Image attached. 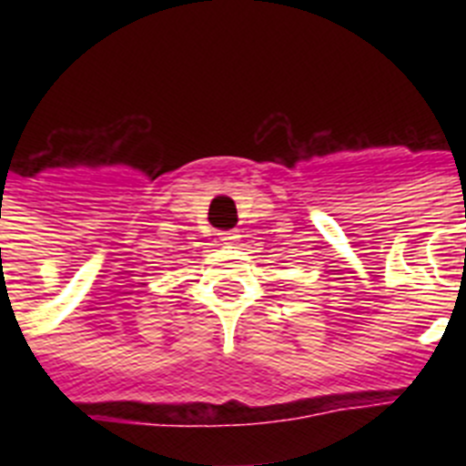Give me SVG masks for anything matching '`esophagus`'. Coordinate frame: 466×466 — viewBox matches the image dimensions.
Segmentation results:
<instances>
[{
  "instance_id": "obj_1",
  "label": "esophagus",
  "mask_w": 466,
  "mask_h": 466,
  "mask_svg": "<svg viewBox=\"0 0 466 466\" xmlns=\"http://www.w3.org/2000/svg\"><path fill=\"white\" fill-rule=\"evenodd\" d=\"M221 242L224 245H236L238 240H240V236H238V230H221Z\"/></svg>"
}]
</instances>
